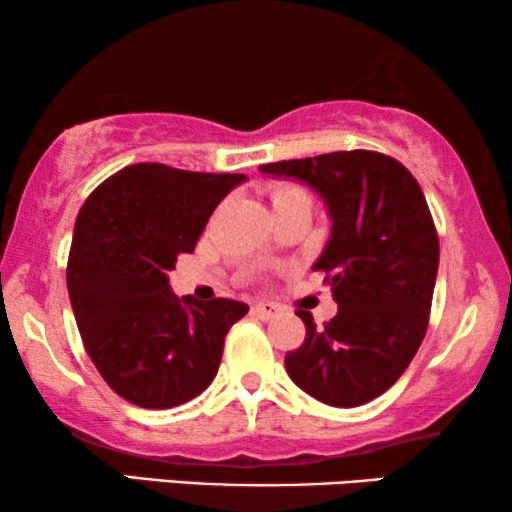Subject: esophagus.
<instances>
[{
    "label": "esophagus",
    "instance_id": "esophagus-1",
    "mask_svg": "<svg viewBox=\"0 0 512 512\" xmlns=\"http://www.w3.org/2000/svg\"><path fill=\"white\" fill-rule=\"evenodd\" d=\"M254 314L258 319H275L279 314V307L272 303H258L254 305Z\"/></svg>",
    "mask_w": 512,
    "mask_h": 512
}]
</instances>
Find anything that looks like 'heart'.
I'll return each mask as SVG.
<instances>
[{"label":"heart","mask_w":512,"mask_h":512,"mask_svg":"<svg viewBox=\"0 0 512 512\" xmlns=\"http://www.w3.org/2000/svg\"><path fill=\"white\" fill-rule=\"evenodd\" d=\"M270 193H272V202H275V205H279V202H286V200H293V198H310V193H307L303 186L289 184V181H279V184L270 188Z\"/></svg>","instance_id":"b5f03b06"}]
</instances>
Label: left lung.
I'll return each instance as SVG.
<instances>
[{
	"mask_svg": "<svg viewBox=\"0 0 512 512\" xmlns=\"http://www.w3.org/2000/svg\"><path fill=\"white\" fill-rule=\"evenodd\" d=\"M261 172L312 186L328 207L331 240L312 270L326 272L338 314L307 328L284 366L305 394L356 408L384 394L410 366L429 326L440 244L417 179L377 151L279 160Z\"/></svg>",
	"mask_w": 512,
	"mask_h": 512,
	"instance_id": "8db88e82",
	"label": "left lung"
}]
</instances>
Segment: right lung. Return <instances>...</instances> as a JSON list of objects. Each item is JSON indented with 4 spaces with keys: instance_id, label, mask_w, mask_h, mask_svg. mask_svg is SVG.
I'll use <instances>...</instances> for the list:
<instances>
[{
    "instance_id": "add662e5",
    "label": "right lung",
    "mask_w": 512,
    "mask_h": 512,
    "mask_svg": "<svg viewBox=\"0 0 512 512\" xmlns=\"http://www.w3.org/2000/svg\"><path fill=\"white\" fill-rule=\"evenodd\" d=\"M244 179L137 163L102 181L76 216L67 261L76 326L104 382L132 405L167 410L202 394L230 326L249 312L240 300L177 298L167 284Z\"/></svg>"
}]
</instances>
